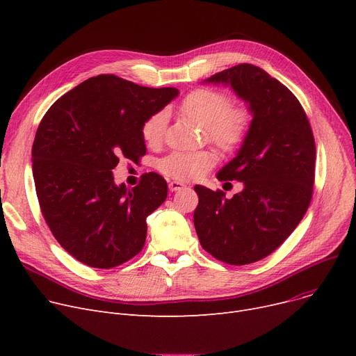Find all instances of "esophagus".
I'll use <instances>...</instances> for the list:
<instances>
[{"label":"esophagus","mask_w":356,"mask_h":356,"mask_svg":"<svg viewBox=\"0 0 356 356\" xmlns=\"http://www.w3.org/2000/svg\"><path fill=\"white\" fill-rule=\"evenodd\" d=\"M183 188H186V184L181 183V181H177V180H173L168 183V189H170L172 192H177V191H181Z\"/></svg>","instance_id":"34e87169"}]
</instances>
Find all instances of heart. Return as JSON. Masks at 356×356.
I'll list each match as a JSON object with an SVG mask.
<instances>
[{"label":"heart","mask_w":356,"mask_h":356,"mask_svg":"<svg viewBox=\"0 0 356 356\" xmlns=\"http://www.w3.org/2000/svg\"><path fill=\"white\" fill-rule=\"evenodd\" d=\"M181 111L196 124L204 127L211 141L222 149H232L245 138L250 114L244 108L229 106V98L212 89H195L181 102ZM165 131V114L156 112L143 124L141 136L148 145H157ZM215 163L211 152H176L159 163L160 170L176 180L200 177Z\"/></svg>","instance_id":"b5f03b06"}]
</instances>
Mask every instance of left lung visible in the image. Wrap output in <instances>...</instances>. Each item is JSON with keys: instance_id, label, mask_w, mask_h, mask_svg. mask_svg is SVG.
Returning <instances> with one entry per match:
<instances>
[{"instance_id": "obj_1", "label": "left lung", "mask_w": 356, "mask_h": 356, "mask_svg": "<svg viewBox=\"0 0 356 356\" xmlns=\"http://www.w3.org/2000/svg\"><path fill=\"white\" fill-rule=\"evenodd\" d=\"M202 83L229 86L252 117L235 157L219 180L242 181L231 199L196 184L193 213L203 250L231 266L263 259L303 219L313 193L316 145L300 102L282 82L258 66L242 63Z\"/></svg>"}]
</instances>
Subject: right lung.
I'll return each mask as SVG.
<instances>
[{
  "label": "right lung",
  "mask_w": 356,
  "mask_h": 356,
  "mask_svg": "<svg viewBox=\"0 0 356 356\" xmlns=\"http://www.w3.org/2000/svg\"><path fill=\"white\" fill-rule=\"evenodd\" d=\"M177 95L99 74L46 112L31 149L35 193L51 234L81 263L112 268L143 250L147 216L165 200L167 183L148 173L129 189L112 170L121 157L145 154L143 124Z\"/></svg>",
  "instance_id": "add662e5"
}]
</instances>
